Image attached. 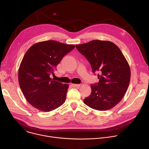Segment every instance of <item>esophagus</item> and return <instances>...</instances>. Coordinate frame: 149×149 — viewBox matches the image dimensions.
<instances>
[{"instance_id":"1","label":"esophagus","mask_w":149,"mask_h":149,"mask_svg":"<svg viewBox=\"0 0 149 149\" xmlns=\"http://www.w3.org/2000/svg\"><path fill=\"white\" fill-rule=\"evenodd\" d=\"M71 86L73 87H79L81 85V84H72Z\"/></svg>"}]
</instances>
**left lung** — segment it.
I'll return each instance as SVG.
<instances>
[{
  "label": "left lung",
  "instance_id": "8db88e82",
  "mask_svg": "<svg viewBox=\"0 0 149 149\" xmlns=\"http://www.w3.org/2000/svg\"><path fill=\"white\" fill-rule=\"evenodd\" d=\"M75 46L90 63L93 72H98L99 82L91 84V93L84 104L99 111L112 109L123 98L130 83L131 72L126 59L110 41L93 40Z\"/></svg>",
  "mask_w": 149,
  "mask_h": 149
}]
</instances>
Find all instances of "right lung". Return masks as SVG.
Segmentation results:
<instances>
[{
    "mask_svg": "<svg viewBox=\"0 0 149 149\" xmlns=\"http://www.w3.org/2000/svg\"><path fill=\"white\" fill-rule=\"evenodd\" d=\"M75 48L55 40L33 45L26 52L19 68V84L28 102L38 110L49 112L64 103L68 84L50 78L67 54Z\"/></svg>",
    "mask_w": 149,
    "mask_h": 149,
    "instance_id": "obj_1",
    "label": "right lung"
}]
</instances>
